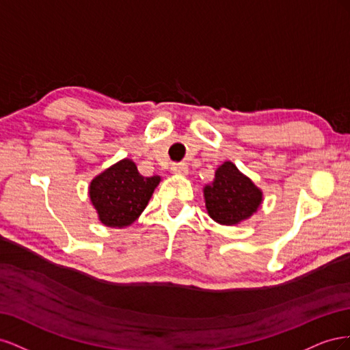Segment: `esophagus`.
<instances>
[{
  "label": "esophagus",
  "instance_id": "34e87169",
  "mask_svg": "<svg viewBox=\"0 0 350 350\" xmlns=\"http://www.w3.org/2000/svg\"><path fill=\"white\" fill-rule=\"evenodd\" d=\"M172 172L176 174V175L187 176L188 175V166L185 163H175L172 166Z\"/></svg>",
  "mask_w": 350,
  "mask_h": 350
}]
</instances>
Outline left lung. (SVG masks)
Wrapping results in <instances>:
<instances>
[{
	"label": "left lung",
	"instance_id": "1",
	"mask_svg": "<svg viewBox=\"0 0 350 350\" xmlns=\"http://www.w3.org/2000/svg\"><path fill=\"white\" fill-rule=\"evenodd\" d=\"M206 210L219 225L234 226L257 213L262 203V191L226 161L215 172L213 181L203 188Z\"/></svg>",
	"mask_w": 350,
	"mask_h": 350
}]
</instances>
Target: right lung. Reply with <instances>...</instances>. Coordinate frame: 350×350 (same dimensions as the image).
Wrapping results in <instances>:
<instances>
[{"label":"right lung","mask_w":350,"mask_h":350,"mask_svg":"<svg viewBox=\"0 0 350 350\" xmlns=\"http://www.w3.org/2000/svg\"><path fill=\"white\" fill-rule=\"evenodd\" d=\"M161 181L159 175H140L135 163L126 157L105 169L89 185V197L100 224L116 229L131 226Z\"/></svg>","instance_id":"obj_1"}]
</instances>
